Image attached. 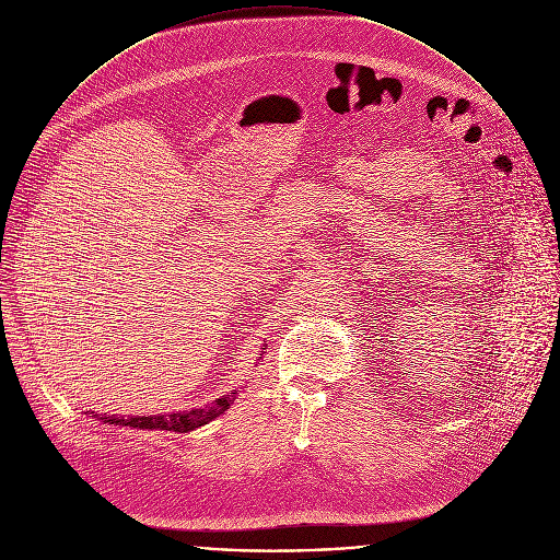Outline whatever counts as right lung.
<instances>
[{
  "mask_svg": "<svg viewBox=\"0 0 560 560\" xmlns=\"http://www.w3.org/2000/svg\"><path fill=\"white\" fill-rule=\"evenodd\" d=\"M236 389L217 398L212 406L206 408H197V410H186V412H173V415H159V417H132V419H124V417H102L100 419L104 423H115V425H130V428H139V430H168V432H190L195 428H201L206 423H210L212 419H217L219 415H223L230 404L234 401ZM97 417V415H95Z\"/></svg>",
  "mask_w": 560,
  "mask_h": 560,
  "instance_id": "right-lung-1",
  "label": "right lung"
}]
</instances>
